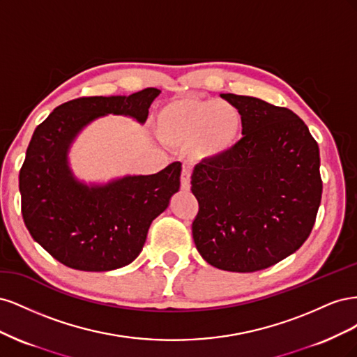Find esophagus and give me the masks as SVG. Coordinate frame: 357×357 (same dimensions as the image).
<instances>
[{"label":"esophagus","instance_id":"obj_1","mask_svg":"<svg viewBox=\"0 0 357 357\" xmlns=\"http://www.w3.org/2000/svg\"><path fill=\"white\" fill-rule=\"evenodd\" d=\"M180 186L183 190L190 189V169L188 167H183L181 177H180Z\"/></svg>","mask_w":357,"mask_h":357}]
</instances>
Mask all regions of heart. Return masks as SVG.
Masks as SVG:
<instances>
[{"label":"heart","instance_id":"obj_1","mask_svg":"<svg viewBox=\"0 0 357 357\" xmlns=\"http://www.w3.org/2000/svg\"><path fill=\"white\" fill-rule=\"evenodd\" d=\"M244 119L231 102L188 96L162 105L156 114L160 139L188 146L197 159H218L238 144Z\"/></svg>","mask_w":357,"mask_h":357}]
</instances>
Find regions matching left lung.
Listing matches in <instances>:
<instances>
[{
  "label": "left lung",
  "instance_id": "1",
  "mask_svg": "<svg viewBox=\"0 0 357 357\" xmlns=\"http://www.w3.org/2000/svg\"><path fill=\"white\" fill-rule=\"evenodd\" d=\"M220 96L241 112L243 138L231 152L193 169L199 210L192 235L210 265L253 273L296 252L311 234L323 188L319 146L286 107Z\"/></svg>",
  "mask_w": 357,
  "mask_h": 357
}]
</instances>
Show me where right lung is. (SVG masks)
<instances>
[{
	"mask_svg": "<svg viewBox=\"0 0 357 357\" xmlns=\"http://www.w3.org/2000/svg\"><path fill=\"white\" fill-rule=\"evenodd\" d=\"M159 93L147 88L129 96H82L56 107L32 134L19 172L22 218L32 238L66 266L98 273L131 264L150 223L178 190L180 162L93 188L74 180L67 164L84 125L109 113L144 122Z\"/></svg>",
	"mask_w": 357,
	"mask_h": 357,
	"instance_id": "right-lung-1",
	"label": "right lung"
}]
</instances>
